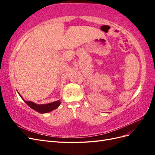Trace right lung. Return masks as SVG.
Instances as JSON below:
<instances>
[{
  "instance_id": "right-lung-1",
  "label": "right lung",
  "mask_w": 155,
  "mask_h": 155,
  "mask_svg": "<svg viewBox=\"0 0 155 155\" xmlns=\"http://www.w3.org/2000/svg\"><path fill=\"white\" fill-rule=\"evenodd\" d=\"M18 94L20 95V94ZM20 96L22 97V96L21 95H20ZM22 99L23 100L22 97ZM24 101L30 107H31V109L36 110L37 112H40V113H46V112H49L51 110L57 109L61 104V101H59V100L57 101H55V102L50 103V104H42V105L36 104H35V103L32 102V101H30L24 100Z\"/></svg>"
}]
</instances>
